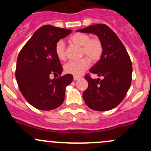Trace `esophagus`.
<instances>
[{"instance_id": "34e87169", "label": "esophagus", "mask_w": 151, "mask_h": 151, "mask_svg": "<svg viewBox=\"0 0 151 151\" xmlns=\"http://www.w3.org/2000/svg\"><path fill=\"white\" fill-rule=\"evenodd\" d=\"M80 78V77H79V76H74V80H78Z\"/></svg>"}]
</instances>
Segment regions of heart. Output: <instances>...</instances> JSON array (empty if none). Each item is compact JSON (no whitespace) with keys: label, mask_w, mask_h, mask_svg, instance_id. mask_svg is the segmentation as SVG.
Returning a JSON list of instances; mask_svg holds the SVG:
<instances>
[{"label":"heart","mask_w":151,"mask_h":151,"mask_svg":"<svg viewBox=\"0 0 151 151\" xmlns=\"http://www.w3.org/2000/svg\"><path fill=\"white\" fill-rule=\"evenodd\" d=\"M72 43L82 47L81 53L83 57L77 60H70L64 66V71L68 74L73 75H80L91 65V60L92 61H98L101 58L103 53V45L99 38H91L84 33H76L70 37ZM55 52L60 60H66L64 43L63 41H58L55 47Z\"/></svg>","instance_id":"obj_1"}]
</instances>
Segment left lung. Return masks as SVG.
I'll use <instances>...</instances> for the list:
<instances>
[{"label": "left lung", "instance_id": "obj_1", "mask_svg": "<svg viewBox=\"0 0 151 151\" xmlns=\"http://www.w3.org/2000/svg\"><path fill=\"white\" fill-rule=\"evenodd\" d=\"M77 31L96 35L103 45L101 58L89 71L104 78L96 80L89 74L85 76L88 87L83 94V99L93 110H110L123 101L130 88L132 74L130 57L118 36L106 25H92Z\"/></svg>", "mask_w": 151, "mask_h": 151}]
</instances>
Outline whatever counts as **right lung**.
<instances>
[{"label": "right lung", "instance_id": "obj_1", "mask_svg": "<svg viewBox=\"0 0 151 151\" xmlns=\"http://www.w3.org/2000/svg\"><path fill=\"white\" fill-rule=\"evenodd\" d=\"M71 30L44 25L33 33L17 57V82L19 91L30 104L41 110H52L60 106L66 87L72 82L70 74L51 80V74H61V63L55 52L60 39Z\"/></svg>", "mask_w": 151, "mask_h": 151}]
</instances>
